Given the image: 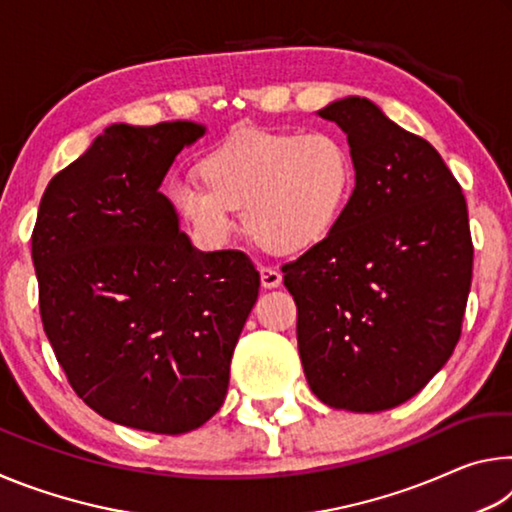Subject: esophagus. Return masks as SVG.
<instances>
[{
  "instance_id": "1",
  "label": "esophagus",
  "mask_w": 512,
  "mask_h": 512,
  "mask_svg": "<svg viewBox=\"0 0 512 512\" xmlns=\"http://www.w3.org/2000/svg\"><path fill=\"white\" fill-rule=\"evenodd\" d=\"M259 277H262V287L264 289H275L282 284V273L277 268L271 266H262L259 268Z\"/></svg>"
}]
</instances>
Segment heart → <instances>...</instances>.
Wrapping results in <instances>:
<instances>
[{"label":"heart","mask_w":512,"mask_h":512,"mask_svg":"<svg viewBox=\"0 0 512 512\" xmlns=\"http://www.w3.org/2000/svg\"><path fill=\"white\" fill-rule=\"evenodd\" d=\"M201 180H173L169 203L207 246L237 230V210L259 244L302 253L332 235L354 187V158L329 131L246 128L198 162Z\"/></svg>","instance_id":"1"}]
</instances>
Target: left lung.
<instances>
[{
  "instance_id": "8db88e82",
  "label": "left lung",
  "mask_w": 512,
  "mask_h": 512,
  "mask_svg": "<svg viewBox=\"0 0 512 512\" xmlns=\"http://www.w3.org/2000/svg\"><path fill=\"white\" fill-rule=\"evenodd\" d=\"M348 135L354 192L332 235L282 266L309 388L334 409L411 400L452 357L474 246L461 185L440 153L375 103L318 110Z\"/></svg>"
}]
</instances>
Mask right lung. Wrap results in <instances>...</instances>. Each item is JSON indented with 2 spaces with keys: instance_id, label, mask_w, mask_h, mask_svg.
I'll use <instances>...</instances> for the list:
<instances>
[{
  "instance_id": "obj_1",
  "label": "right lung",
  "mask_w": 512,
  "mask_h": 512,
  "mask_svg": "<svg viewBox=\"0 0 512 512\" xmlns=\"http://www.w3.org/2000/svg\"><path fill=\"white\" fill-rule=\"evenodd\" d=\"M203 133L108 126L49 180L31 235L42 327L69 386L103 418L169 436L221 409L259 293L250 259L196 250L160 192Z\"/></svg>"
}]
</instances>
